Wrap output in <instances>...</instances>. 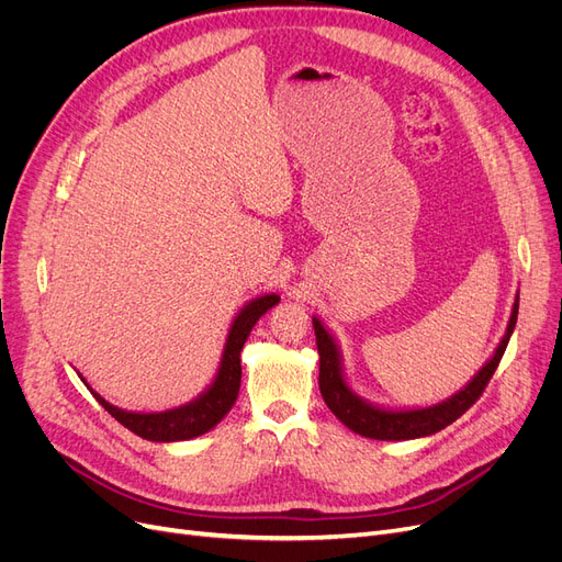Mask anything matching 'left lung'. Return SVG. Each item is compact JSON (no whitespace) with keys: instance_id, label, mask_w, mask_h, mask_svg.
<instances>
[{"instance_id":"left-lung-1","label":"left lung","mask_w":562,"mask_h":562,"mask_svg":"<svg viewBox=\"0 0 562 562\" xmlns=\"http://www.w3.org/2000/svg\"><path fill=\"white\" fill-rule=\"evenodd\" d=\"M516 317H518V294L512 305V315L507 322L505 336L493 349L491 359L474 372L472 380L465 386L451 393L449 398L435 403V405H426V407H389V405H378V403L366 401L355 389L349 386L347 375H345L340 345L334 338V334H330V330L324 326V322L315 315L313 326H315L317 351H319L322 398L328 405V409L334 412L349 430L363 435V438L389 440V442L426 438V435H432V432L447 428L449 424H453L461 417V414H465L474 405L476 398L482 396V391L486 389L497 363H501V359L505 355L507 342L514 334Z\"/></svg>"}]
</instances>
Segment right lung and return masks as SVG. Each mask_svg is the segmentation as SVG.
I'll use <instances>...</instances> for the list:
<instances>
[{
    "instance_id": "add662e5",
    "label": "right lung",
    "mask_w": 562,
    "mask_h": 562,
    "mask_svg": "<svg viewBox=\"0 0 562 562\" xmlns=\"http://www.w3.org/2000/svg\"><path fill=\"white\" fill-rule=\"evenodd\" d=\"M280 303L278 294H263L252 301H247L238 315L234 317L232 326H228L226 342L222 349V359L217 366V372L213 382L207 384L199 396L190 403L164 409V412H134L122 409L113 403H109L103 396L86 382V378L78 375L86 386L90 389L97 403L106 409L113 419H117L124 428H130L134 435L150 442H182L199 438V435L215 428L228 409L234 407L238 391H240V351L249 336V330L255 328L261 315H266L270 307Z\"/></svg>"
}]
</instances>
